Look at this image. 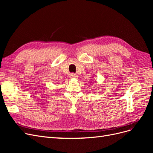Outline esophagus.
<instances>
[{
  "instance_id": "esophagus-1",
  "label": "esophagus",
  "mask_w": 153,
  "mask_h": 153,
  "mask_svg": "<svg viewBox=\"0 0 153 153\" xmlns=\"http://www.w3.org/2000/svg\"><path fill=\"white\" fill-rule=\"evenodd\" d=\"M69 77H70L71 78H76L77 77V75L75 73H70V75H69Z\"/></svg>"
}]
</instances>
